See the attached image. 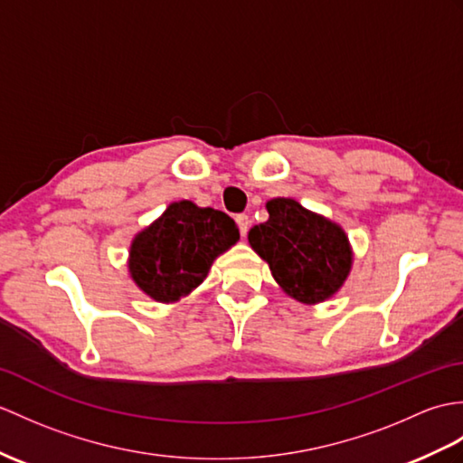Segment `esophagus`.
Here are the masks:
<instances>
[{"mask_svg": "<svg viewBox=\"0 0 463 463\" xmlns=\"http://www.w3.org/2000/svg\"><path fill=\"white\" fill-rule=\"evenodd\" d=\"M236 224H239V229H241V234H242V236H244L246 232H249L250 221H249V217H246V214H236Z\"/></svg>", "mask_w": 463, "mask_h": 463, "instance_id": "1", "label": "esophagus"}]
</instances>
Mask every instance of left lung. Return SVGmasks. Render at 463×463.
Here are the masks:
<instances>
[{
    "label": "left lung",
    "mask_w": 463,
    "mask_h": 463,
    "mask_svg": "<svg viewBox=\"0 0 463 463\" xmlns=\"http://www.w3.org/2000/svg\"><path fill=\"white\" fill-rule=\"evenodd\" d=\"M268 221L249 231L252 250L270 266L274 280L298 302L316 306L335 296L353 266V249L337 222L276 197L266 203Z\"/></svg>",
    "instance_id": "obj_1"
}]
</instances>
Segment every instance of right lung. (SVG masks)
Masks as SVG:
<instances>
[{"mask_svg": "<svg viewBox=\"0 0 463 463\" xmlns=\"http://www.w3.org/2000/svg\"><path fill=\"white\" fill-rule=\"evenodd\" d=\"M241 239L227 213L175 201L130 244L128 272L159 304H175L205 280L217 256Z\"/></svg>", "mask_w": 463, "mask_h": 463, "instance_id": "obj_1", "label": "right lung"}]
</instances>
